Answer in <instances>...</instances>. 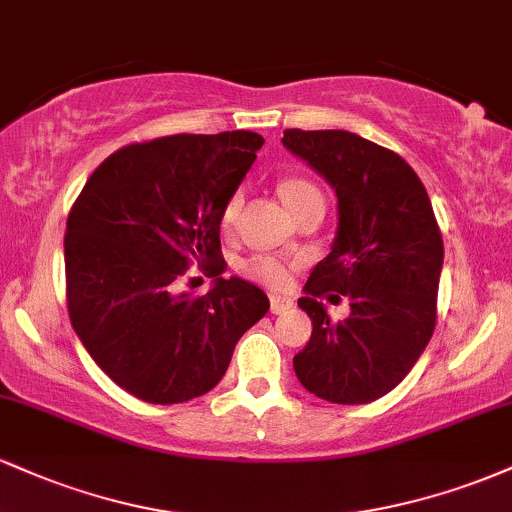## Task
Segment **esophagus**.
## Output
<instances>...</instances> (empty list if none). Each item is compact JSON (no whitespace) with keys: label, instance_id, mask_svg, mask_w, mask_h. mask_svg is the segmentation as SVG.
Masks as SVG:
<instances>
[{"label":"esophagus","instance_id":"1","mask_svg":"<svg viewBox=\"0 0 512 512\" xmlns=\"http://www.w3.org/2000/svg\"><path fill=\"white\" fill-rule=\"evenodd\" d=\"M269 308H272L274 315H284L293 308V301L286 296H276V293H272V296H269Z\"/></svg>","mask_w":512,"mask_h":512}]
</instances>
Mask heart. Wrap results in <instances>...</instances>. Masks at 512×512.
<instances>
[{"label":"heart","mask_w":512,"mask_h":512,"mask_svg":"<svg viewBox=\"0 0 512 512\" xmlns=\"http://www.w3.org/2000/svg\"><path fill=\"white\" fill-rule=\"evenodd\" d=\"M276 190H279V197L284 199V204L289 207L291 214L301 211L305 204L310 202H322V192L317 190L315 182L305 180L301 175H286V178L279 180ZM240 207H243V192L236 190L226 199V202H223V209H221L223 231H231V228L236 226ZM243 272L248 274L250 279L262 281V284L274 286V289H284V286H289L291 281V269L281 260H276V257H269V255L250 257L248 262H243Z\"/></svg>","instance_id":"obj_1"}]
</instances>
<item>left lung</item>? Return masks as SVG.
Masks as SVG:
<instances>
[{"label":"left lung","instance_id":"1","mask_svg":"<svg viewBox=\"0 0 512 512\" xmlns=\"http://www.w3.org/2000/svg\"><path fill=\"white\" fill-rule=\"evenodd\" d=\"M281 144L339 199L332 252L298 298L313 334L293 356V370L315 397L368 404L402 383L436 330L443 236L431 199L402 156L358 134L286 129ZM342 295L352 313L334 323L321 298Z\"/></svg>","mask_w":512,"mask_h":512}]
</instances>
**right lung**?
<instances>
[{
	"label": "right lung",
	"instance_id": "1",
	"mask_svg": "<svg viewBox=\"0 0 512 512\" xmlns=\"http://www.w3.org/2000/svg\"><path fill=\"white\" fill-rule=\"evenodd\" d=\"M264 139L255 132L173 134L117 149L91 173L64 233L74 332L122 390L151 404L202 397L269 298L221 279V209ZM216 275L202 297L181 291L194 264Z\"/></svg>",
	"mask_w": 512,
	"mask_h": 512
}]
</instances>
